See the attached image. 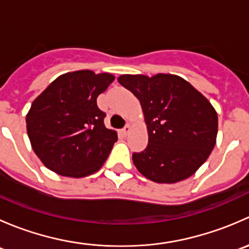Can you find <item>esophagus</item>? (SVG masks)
Here are the masks:
<instances>
[{
    "instance_id": "34e87169",
    "label": "esophagus",
    "mask_w": 249,
    "mask_h": 249,
    "mask_svg": "<svg viewBox=\"0 0 249 249\" xmlns=\"http://www.w3.org/2000/svg\"><path fill=\"white\" fill-rule=\"evenodd\" d=\"M130 131H131V126H130L129 124L125 125V127H124V129H123V134H124V135H129Z\"/></svg>"
}]
</instances>
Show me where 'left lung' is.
Wrapping results in <instances>:
<instances>
[{
    "mask_svg": "<svg viewBox=\"0 0 249 249\" xmlns=\"http://www.w3.org/2000/svg\"><path fill=\"white\" fill-rule=\"evenodd\" d=\"M118 82L140 100L148 145L132 154L137 170L157 183H176L194 175L210 157L218 132L217 112L183 78L124 74Z\"/></svg>",
    "mask_w": 249,
    "mask_h": 249,
    "instance_id": "8db88e82",
    "label": "left lung"
}]
</instances>
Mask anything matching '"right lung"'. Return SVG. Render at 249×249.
I'll list each match as a JSON object with an SVG mask.
<instances>
[{"instance_id":"1","label":"right lung","mask_w":249,"mask_h":249,"mask_svg":"<svg viewBox=\"0 0 249 249\" xmlns=\"http://www.w3.org/2000/svg\"><path fill=\"white\" fill-rule=\"evenodd\" d=\"M114 80L109 73L71 72L60 76L32 102L26 127L32 149L52 171L67 177L96 172L118 135L105 126L97 96Z\"/></svg>"}]
</instances>
